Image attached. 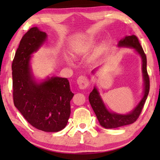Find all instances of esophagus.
<instances>
[{
  "instance_id": "34e87169",
  "label": "esophagus",
  "mask_w": 160,
  "mask_h": 160,
  "mask_svg": "<svg viewBox=\"0 0 160 160\" xmlns=\"http://www.w3.org/2000/svg\"><path fill=\"white\" fill-rule=\"evenodd\" d=\"M77 84L78 85V87L80 89H86L89 85V79L87 78L86 76H81L77 78Z\"/></svg>"
}]
</instances>
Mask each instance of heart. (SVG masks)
Listing matches in <instances>:
<instances>
[{"label":"heart","instance_id":"heart-1","mask_svg":"<svg viewBox=\"0 0 160 160\" xmlns=\"http://www.w3.org/2000/svg\"><path fill=\"white\" fill-rule=\"evenodd\" d=\"M95 43V37L89 36L81 42H77L72 46V49L76 54H83L88 52Z\"/></svg>","mask_w":160,"mask_h":160}]
</instances>
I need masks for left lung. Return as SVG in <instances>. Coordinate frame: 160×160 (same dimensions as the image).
<instances>
[{
  "label": "left lung",
  "mask_w": 160,
  "mask_h": 160,
  "mask_svg": "<svg viewBox=\"0 0 160 160\" xmlns=\"http://www.w3.org/2000/svg\"><path fill=\"white\" fill-rule=\"evenodd\" d=\"M118 47H128L133 49L141 56L142 60V73L143 78V97L136 106L130 112L126 114L118 113L109 111L106 108L99 91L95 86L93 90L89 95V101L95 112L96 117L100 125L107 129H113L119 127L132 124L136 121L139 115L141 114L142 108L145 103L146 98L149 92V77H148L147 69H146V56L143 49L140 44L138 39L135 35L127 36L120 40L118 43ZM95 70L92 73H95Z\"/></svg>",
  "instance_id": "obj_1"
}]
</instances>
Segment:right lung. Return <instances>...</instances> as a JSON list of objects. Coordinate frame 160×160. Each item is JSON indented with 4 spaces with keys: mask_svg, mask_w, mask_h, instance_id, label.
Masks as SVG:
<instances>
[{
    "mask_svg": "<svg viewBox=\"0 0 160 160\" xmlns=\"http://www.w3.org/2000/svg\"><path fill=\"white\" fill-rule=\"evenodd\" d=\"M47 38L38 28H30L21 39L12 62L13 98L24 118L38 130L53 132L67 125L71 114L70 102L74 94L68 80L58 76L37 81L30 59Z\"/></svg>",
    "mask_w": 160,
    "mask_h": 160,
    "instance_id": "1",
    "label": "right lung"
}]
</instances>
